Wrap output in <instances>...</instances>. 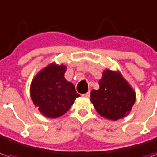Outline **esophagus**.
Listing matches in <instances>:
<instances>
[{
  "label": "esophagus",
  "mask_w": 157,
  "mask_h": 157,
  "mask_svg": "<svg viewBox=\"0 0 157 157\" xmlns=\"http://www.w3.org/2000/svg\"><path fill=\"white\" fill-rule=\"evenodd\" d=\"M90 94H91V93H90V92H87L86 93L83 94L82 96H84V97H86V98H89V97H90Z\"/></svg>",
  "instance_id": "1"
}]
</instances>
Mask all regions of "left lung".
I'll return each instance as SVG.
<instances>
[{
  "label": "left lung",
  "mask_w": 157,
  "mask_h": 157,
  "mask_svg": "<svg viewBox=\"0 0 157 157\" xmlns=\"http://www.w3.org/2000/svg\"><path fill=\"white\" fill-rule=\"evenodd\" d=\"M99 86V90L91 92V101L100 115L117 120L128 114L135 102V93L120 74L107 70Z\"/></svg>",
  "instance_id": "8db88e82"
}]
</instances>
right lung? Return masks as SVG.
Here are the masks:
<instances>
[{
  "instance_id": "add662e5",
  "label": "right lung",
  "mask_w": 157,
  "mask_h": 157,
  "mask_svg": "<svg viewBox=\"0 0 157 157\" xmlns=\"http://www.w3.org/2000/svg\"><path fill=\"white\" fill-rule=\"evenodd\" d=\"M65 65H49L39 72L31 84V98L48 118H58L67 112L79 97L75 86L65 78Z\"/></svg>"
}]
</instances>
